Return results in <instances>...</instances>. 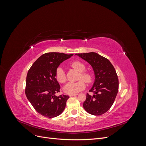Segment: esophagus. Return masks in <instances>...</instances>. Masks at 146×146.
Wrapping results in <instances>:
<instances>
[{"label": "esophagus", "instance_id": "1", "mask_svg": "<svg viewBox=\"0 0 146 146\" xmlns=\"http://www.w3.org/2000/svg\"><path fill=\"white\" fill-rule=\"evenodd\" d=\"M77 95V94H69V96L70 97H72V96H76Z\"/></svg>", "mask_w": 146, "mask_h": 146}]
</instances>
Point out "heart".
<instances>
[{
    "label": "heart",
    "mask_w": 146,
    "mask_h": 146,
    "mask_svg": "<svg viewBox=\"0 0 146 146\" xmlns=\"http://www.w3.org/2000/svg\"><path fill=\"white\" fill-rule=\"evenodd\" d=\"M70 66L77 71L80 72L79 76V80H81L77 82H69L64 87V91L66 93L72 94H76L85 89L86 87L85 81L87 83L90 84L93 81V74L89 71H85L86 66L83 63L79 61H74L70 63ZM55 78L59 83H63L66 80V74L64 70L59 67L56 69L55 72ZM85 81L84 82L83 80Z\"/></svg>",
    "instance_id": "obj_1"
}]
</instances>
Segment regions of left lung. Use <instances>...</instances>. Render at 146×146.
<instances>
[{"mask_svg": "<svg viewBox=\"0 0 146 146\" xmlns=\"http://www.w3.org/2000/svg\"><path fill=\"white\" fill-rule=\"evenodd\" d=\"M88 61L95 73L96 80L83 103L85 111L92 115H102L113 105L119 90V80L116 70L110 61L95 52L76 54Z\"/></svg>", "mask_w": 146, "mask_h": 146, "instance_id": "1", "label": "left lung"}]
</instances>
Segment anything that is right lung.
<instances>
[{"label":"right lung","mask_w":146,"mask_h":146,"mask_svg":"<svg viewBox=\"0 0 146 146\" xmlns=\"http://www.w3.org/2000/svg\"><path fill=\"white\" fill-rule=\"evenodd\" d=\"M72 55L59 52L46 53L29 70L25 93L35 110L43 116L55 117L64 111L69 96L55 95L60 92L55 72L60 63Z\"/></svg>","instance_id":"1"}]
</instances>
